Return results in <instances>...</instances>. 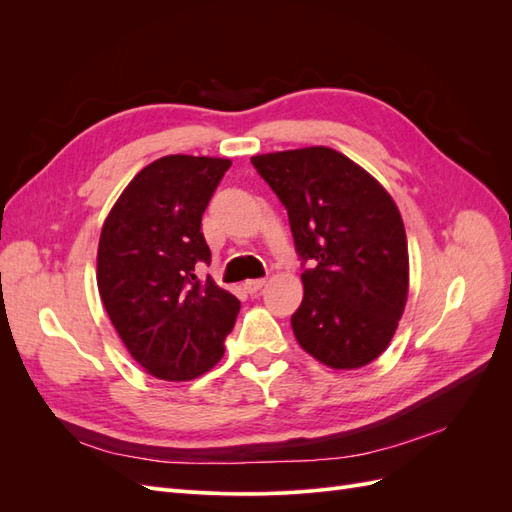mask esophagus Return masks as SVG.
Listing matches in <instances>:
<instances>
[{"label":"esophagus","instance_id":"esophagus-1","mask_svg":"<svg viewBox=\"0 0 512 512\" xmlns=\"http://www.w3.org/2000/svg\"><path fill=\"white\" fill-rule=\"evenodd\" d=\"M265 284H267L265 277H260V280H247V282H245V290L250 292V294H254V292L262 290V286H265Z\"/></svg>","mask_w":512,"mask_h":512}]
</instances>
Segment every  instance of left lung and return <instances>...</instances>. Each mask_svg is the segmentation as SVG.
<instances>
[{
  "instance_id": "obj_1",
  "label": "left lung",
  "mask_w": 512,
  "mask_h": 512,
  "mask_svg": "<svg viewBox=\"0 0 512 512\" xmlns=\"http://www.w3.org/2000/svg\"><path fill=\"white\" fill-rule=\"evenodd\" d=\"M288 211L303 265L292 331L333 369H356L386 350L408 299V241L393 198L329 147L252 158Z\"/></svg>"
}]
</instances>
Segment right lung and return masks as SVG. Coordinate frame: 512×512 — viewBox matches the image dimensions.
Listing matches in <instances>:
<instances>
[{
    "label": "right lung",
    "instance_id": "right-lung-1",
    "mask_svg": "<svg viewBox=\"0 0 512 512\" xmlns=\"http://www.w3.org/2000/svg\"><path fill=\"white\" fill-rule=\"evenodd\" d=\"M230 168L224 158L166 156L145 166L102 226L98 290L123 344L151 376H203L224 354L239 299L200 282L211 250L203 213Z\"/></svg>",
    "mask_w": 512,
    "mask_h": 512
}]
</instances>
